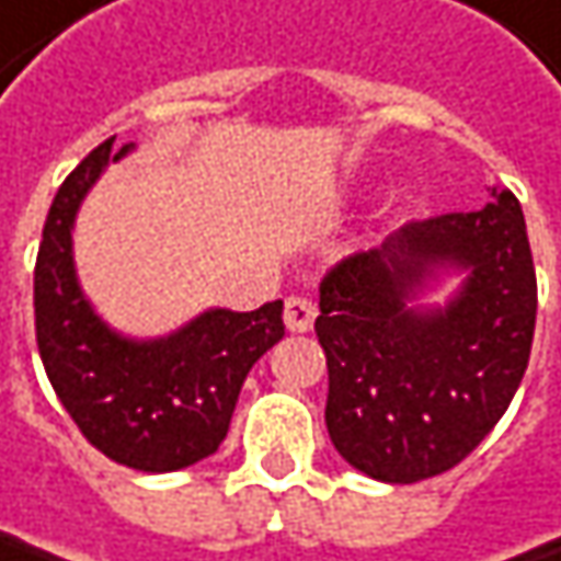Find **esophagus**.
<instances>
[{"label":"esophagus","instance_id":"esophagus-1","mask_svg":"<svg viewBox=\"0 0 561 561\" xmlns=\"http://www.w3.org/2000/svg\"><path fill=\"white\" fill-rule=\"evenodd\" d=\"M314 318H318L314 301H308V298H301V295H291V298L285 301V328L291 333H308L311 331V324H314Z\"/></svg>","mask_w":561,"mask_h":561}]
</instances>
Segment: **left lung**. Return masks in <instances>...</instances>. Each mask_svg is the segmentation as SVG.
<instances>
[{"label":"left lung","instance_id":"1","mask_svg":"<svg viewBox=\"0 0 561 561\" xmlns=\"http://www.w3.org/2000/svg\"><path fill=\"white\" fill-rule=\"evenodd\" d=\"M482 211L411 221L321 279L328 433L369 479L411 484L459 466L527 373L536 270L514 192ZM439 268H469L446 309L407 301Z\"/></svg>","mask_w":561,"mask_h":561}]
</instances>
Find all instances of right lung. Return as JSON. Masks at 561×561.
Listing matches in <instances>:
<instances>
[{
    "label": "right lung",
    "mask_w": 561,
    "mask_h": 561,
    "mask_svg": "<svg viewBox=\"0 0 561 561\" xmlns=\"http://www.w3.org/2000/svg\"><path fill=\"white\" fill-rule=\"evenodd\" d=\"M99 144L64 179L34 266V331L44 373L82 436L137 472H176L228 436L240 385L285 333L282 301L256 311L211 308L160 340L115 333L85 301L73 270L79 202L108 160L134 144Z\"/></svg>",
    "instance_id": "right-lung-1"
}]
</instances>
